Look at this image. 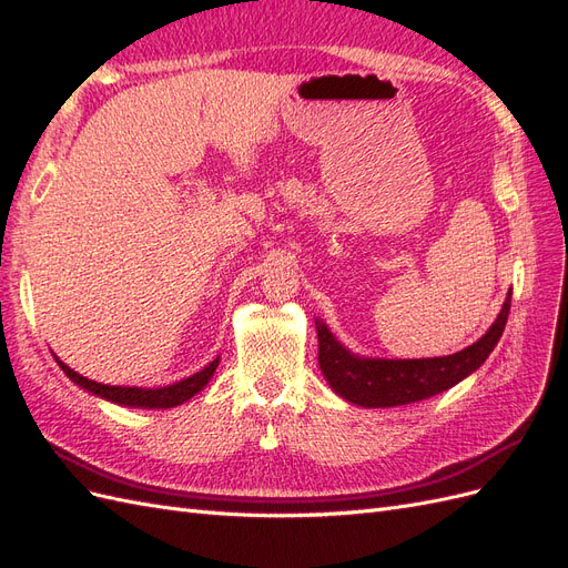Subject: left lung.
Returning a JSON list of instances; mask_svg holds the SVG:
<instances>
[{
  "label": "left lung",
  "instance_id": "1",
  "mask_svg": "<svg viewBox=\"0 0 568 568\" xmlns=\"http://www.w3.org/2000/svg\"><path fill=\"white\" fill-rule=\"evenodd\" d=\"M511 294H507L503 311L490 324V329L469 348L445 357L422 359H382L359 357L346 346H341L336 336L326 329L324 322L317 324L320 341V369L336 395L359 407H395L407 403H419L453 388L467 379L486 363V357L500 341L509 317Z\"/></svg>",
  "mask_w": 568,
  "mask_h": 568
}]
</instances>
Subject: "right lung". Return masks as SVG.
Instances as JSON below:
<instances>
[{
	"instance_id": "obj_1",
	"label": "right lung",
	"mask_w": 568,
	"mask_h": 568,
	"mask_svg": "<svg viewBox=\"0 0 568 568\" xmlns=\"http://www.w3.org/2000/svg\"><path fill=\"white\" fill-rule=\"evenodd\" d=\"M57 365L63 369V374L71 379L73 384H78L80 388L90 390L92 395H99V398L118 403V405H125V407H146V409H165V407H175L186 403L189 398H194V395L211 382L213 372L217 369L220 357H215L211 365H205L201 372L186 376V379L178 382V384H170L163 388H140V386H109V384H97L92 379H84L82 374H78L75 369L68 367L65 363L54 355Z\"/></svg>"
}]
</instances>
